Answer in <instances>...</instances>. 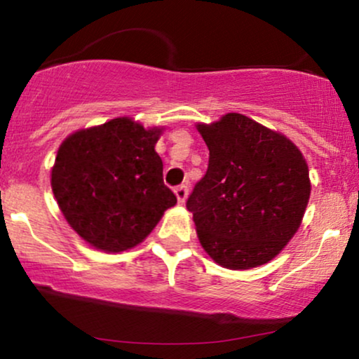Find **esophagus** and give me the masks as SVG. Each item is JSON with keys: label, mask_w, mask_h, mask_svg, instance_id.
<instances>
[{"label": "esophagus", "mask_w": 359, "mask_h": 359, "mask_svg": "<svg viewBox=\"0 0 359 359\" xmlns=\"http://www.w3.org/2000/svg\"><path fill=\"white\" fill-rule=\"evenodd\" d=\"M188 189H189L188 183H183V184H180V187L175 188V194H176V198H178L180 203H184V200H187Z\"/></svg>", "instance_id": "1"}]
</instances>
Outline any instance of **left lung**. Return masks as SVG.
I'll return each instance as SVG.
<instances>
[{"label": "left lung", "instance_id": "8db88e82", "mask_svg": "<svg viewBox=\"0 0 359 359\" xmlns=\"http://www.w3.org/2000/svg\"><path fill=\"white\" fill-rule=\"evenodd\" d=\"M198 131L210 161L187 208L201 246L229 269L268 263L294 236L306 210L311 184L302 151L240 113Z\"/></svg>", "mask_w": 359, "mask_h": 359}]
</instances>
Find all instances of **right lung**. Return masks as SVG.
<instances>
[{
    "instance_id": "add662e5",
    "label": "right lung",
    "mask_w": 359,
    "mask_h": 359,
    "mask_svg": "<svg viewBox=\"0 0 359 359\" xmlns=\"http://www.w3.org/2000/svg\"><path fill=\"white\" fill-rule=\"evenodd\" d=\"M159 135L158 128L116 118L61 143L51 170L53 193L69 226L91 246L108 253L130 250L176 205L154 151Z\"/></svg>"
}]
</instances>
